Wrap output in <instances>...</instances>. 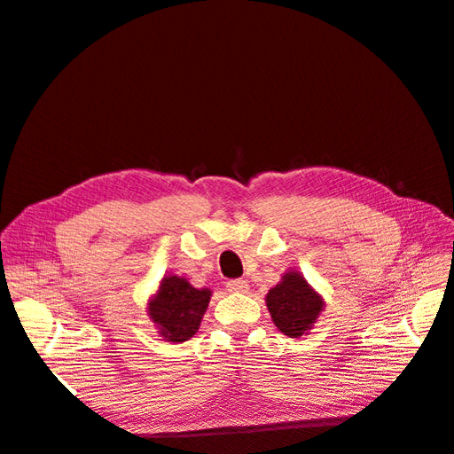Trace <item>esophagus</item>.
Here are the masks:
<instances>
[{"mask_svg":"<svg viewBox=\"0 0 454 454\" xmlns=\"http://www.w3.org/2000/svg\"><path fill=\"white\" fill-rule=\"evenodd\" d=\"M227 290L231 294H246L248 292V282H246L244 278H232L227 282Z\"/></svg>","mask_w":454,"mask_h":454,"instance_id":"esophagus-1","label":"esophagus"}]
</instances>
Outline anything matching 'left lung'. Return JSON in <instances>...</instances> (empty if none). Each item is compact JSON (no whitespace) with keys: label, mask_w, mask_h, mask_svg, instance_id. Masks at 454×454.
I'll return each instance as SVG.
<instances>
[{"label":"left lung","mask_w":454,"mask_h":454,"mask_svg":"<svg viewBox=\"0 0 454 454\" xmlns=\"http://www.w3.org/2000/svg\"><path fill=\"white\" fill-rule=\"evenodd\" d=\"M267 307L284 335L301 337L318 318L324 303L299 272H287L267 294Z\"/></svg>","instance_id":"obj_1"}]
</instances>
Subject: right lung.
I'll use <instances>...</instances> for the list:
<instances>
[{"instance_id":"right-lung-1","label":"right lung","mask_w":454,"mask_h":454,"mask_svg":"<svg viewBox=\"0 0 454 454\" xmlns=\"http://www.w3.org/2000/svg\"><path fill=\"white\" fill-rule=\"evenodd\" d=\"M210 295V290H197L185 278L167 277L159 294L151 299L149 316L162 337L172 342H184L197 333Z\"/></svg>"}]
</instances>
